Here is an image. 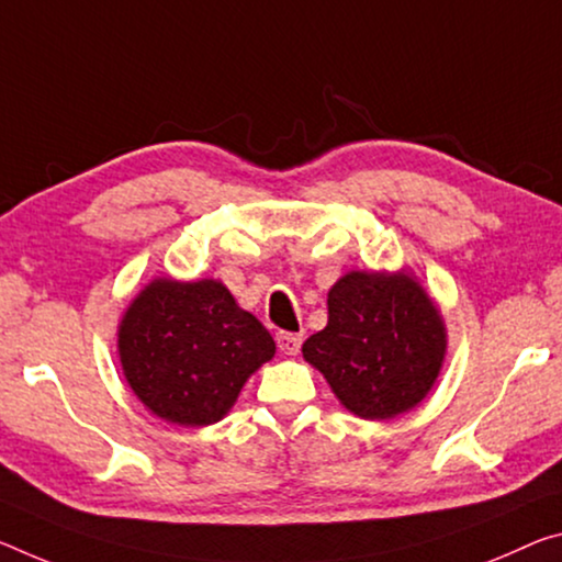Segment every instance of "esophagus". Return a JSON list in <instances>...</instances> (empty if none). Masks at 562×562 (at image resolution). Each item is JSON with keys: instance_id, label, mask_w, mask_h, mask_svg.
<instances>
[{"instance_id": "34e87169", "label": "esophagus", "mask_w": 562, "mask_h": 562, "mask_svg": "<svg viewBox=\"0 0 562 562\" xmlns=\"http://www.w3.org/2000/svg\"><path fill=\"white\" fill-rule=\"evenodd\" d=\"M302 345V335L297 333H278V347L284 355H297Z\"/></svg>"}]
</instances>
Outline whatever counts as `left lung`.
Listing matches in <instances>:
<instances>
[{"instance_id":"8db88e82","label":"left lung","mask_w":562,"mask_h":562,"mask_svg":"<svg viewBox=\"0 0 562 562\" xmlns=\"http://www.w3.org/2000/svg\"><path fill=\"white\" fill-rule=\"evenodd\" d=\"M448 335L409 272H347L327 292V325L302 345L337 400L364 420L423 403L440 375Z\"/></svg>"}]
</instances>
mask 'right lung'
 I'll list each match as a JSON object with an SVG mask.
<instances>
[{
	"mask_svg": "<svg viewBox=\"0 0 562 562\" xmlns=\"http://www.w3.org/2000/svg\"><path fill=\"white\" fill-rule=\"evenodd\" d=\"M122 372L153 415L184 427L222 420L274 340L217 280L157 278L117 329Z\"/></svg>",
	"mask_w": 562,
	"mask_h": 562,
	"instance_id": "right-lung-1",
	"label": "right lung"
}]
</instances>
